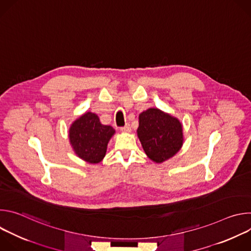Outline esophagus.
<instances>
[{
	"label": "esophagus",
	"instance_id": "esophagus-1",
	"mask_svg": "<svg viewBox=\"0 0 251 251\" xmlns=\"http://www.w3.org/2000/svg\"><path fill=\"white\" fill-rule=\"evenodd\" d=\"M121 131H122V132H125V133L131 132V127H130V125H129V124H126L124 127L121 128Z\"/></svg>",
	"mask_w": 251,
	"mask_h": 251
}]
</instances>
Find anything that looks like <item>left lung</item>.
I'll list each match as a JSON object with an SVG mask.
<instances>
[{
	"label": "left lung",
	"mask_w": 251,
	"mask_h": 251,
	"mask_svg": "<svg viewBox=\"0 0 251 251\" xmlns=\"http://www.w3.org/2000/svg\"><path fill=\"white\" fill-rule=\"evenodd\" d=\"M137 136L145 154L157 164L174 157L184 144L181 121L159 108H149L139 114Z\"/></svg>",
	"instance_id": "1"
}]
</instances>
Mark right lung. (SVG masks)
I'll list each match as a JSON object with an SVG mask.
<instances>
[{
  "instance_id": "right-lung-1",
  "label": "right lung",
  "mask_w": 251,
  "mask_h": 251,
  "mask_svg": "<svg viewBox=\"0 0 251 251\" xmlns=\"http://www.w3.org/2000/svg\"><path fill=\"white\" fill-rule=\"evenodd\" d=\"M114 134L111 126L101 124L99 117L89 111L71 123L68 138L78 158L89 164H98L104 159L107 145Z\"/></svg>"
}]
</instances>
